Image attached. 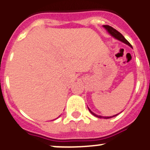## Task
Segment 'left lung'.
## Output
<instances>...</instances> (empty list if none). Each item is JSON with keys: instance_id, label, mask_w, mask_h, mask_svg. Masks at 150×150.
<instances>
[{"instance_id": "left-lung-1", "label": "left lung", "mask_w": 150, "mask_h": 150, "mask_svg": "<svg viewBox=\"0 0 150 150\" xmlns=\"http://www.w3.org/2000/svg\"><path fill=\"white\" fill-rule=\"evenodd\" d=\"M103 27L105 28V29L106 30H107V32L109 33L110 34V35H112V36L113 37V38H116V39H117L118 41H122V42L124 43V44H127V45H128L129 47H132L131 44H130V43H129L128 41H127V40L125 39V37H124L123 35H122V34H121L119 32V31H117V30H115V28H112V27L109 26V25H103ZM132 48H133V47H132ZM88 109H89V111H90V112L92 114V115H94V116H96V117H98V118H104V119H109V118L113 117H115V116H117V115H118V114H117V115H113V116H111V117H103V116H100V115H96V114H95L94 112H92V111L90 110V109H89V108H88Z\"/></svg>"}]
</instances>
